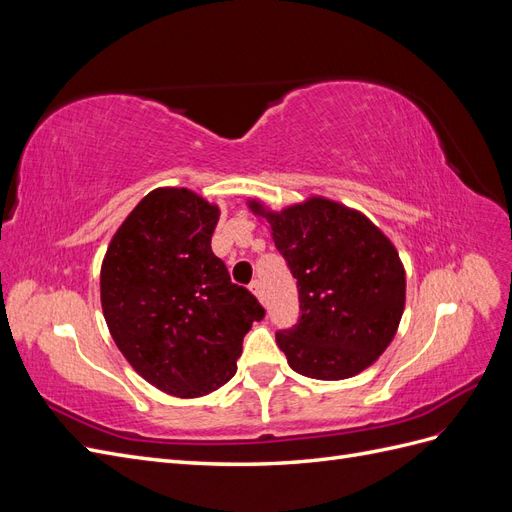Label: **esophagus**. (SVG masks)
<instances>
[{
    "instance_id": "esophagus-1",
    "label": "esophagus",
    "mask_w": 512,
    "mask_h": 512,
    "mask_svg": "<svg viewBox=\"0 0 512 512\" xmlns=\"http://www.w3.org/2000/svg\"><path fill=\"white\" fill-rule=\"evenodd\" d=\"M250 288H252V292L256 294V297H258L260 301H265V294H262V284H260V280H254V282L250 284Z\"/></svg>"
}]
</instances>
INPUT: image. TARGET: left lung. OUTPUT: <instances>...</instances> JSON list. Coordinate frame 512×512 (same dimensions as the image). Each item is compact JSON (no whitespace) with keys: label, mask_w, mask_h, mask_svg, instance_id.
I'll list each match as a JSON object with an SVG mask.
<instances>
[{"label":"left lung","mask_w":512,"mask_h":512,"mask_svg":"<svg viewBox=\"0 0 512 512\" xmlns=\"http://www.w3.org/2000/svg\"><path fill=\"white\" fill-rule=\"evenodd\" d=\"M267 218L299 288L301 316L277 331L288 365L307 378L346 380L389 348L406 305V271L395 245L361 211L312 196Z\"/></svg>","instance_id":"8db88e82"}]
</instances>
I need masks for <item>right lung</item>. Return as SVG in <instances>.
<instances>
[{
    "label": "right lung",
    "instance_id": "right-lung-1",
    "mask_svg": "<svg viewBox=\"0 0 512 512\" xmlns=\"http://www.w3.org/2000/svg\"><path fill=\"white\" fill-rule=\"evenodd\" d=\"M220 207L188 188H158L108 245L102 312L117 348L156 389L203 397L237 371L243 337L265 309L211 252Z\"/></svg>",
    "mask_w": 512,
    "mask_h": 512
}]
</instances>
